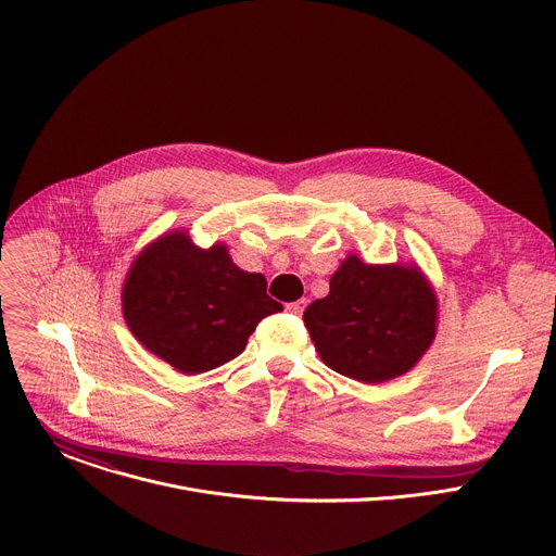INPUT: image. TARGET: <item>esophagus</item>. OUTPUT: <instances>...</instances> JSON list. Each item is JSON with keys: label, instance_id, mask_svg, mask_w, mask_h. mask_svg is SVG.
<instances>
[{"label": "esophagus", "instance_id": "esophagus-1", "mask_svg": "<svg viewBox=\"0 0 556 556\" xmlns=\"http://www.w3.org/2000/svg\"><path fill=\"white\" fill-rule=\"evenodd\" d=\"M286 309L294 316H301L303 309H305V299H299V301H292V303H286Z\"/></svg>", "mask_w": 556, "mask_h": 556}]
</instances>
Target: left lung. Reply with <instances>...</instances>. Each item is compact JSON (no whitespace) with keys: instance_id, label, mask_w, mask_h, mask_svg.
I'll return each mask as SVG.
<instances>
[{"instance_id":"8db88e82","label":"left lung","mask_w":556,"mask_h":556,"mask_svg":"<svg viewBox=\"0 0 556 556\" xmlns=\"http://www.w3.org/2000/svg\"><path fill=\"white\" fill-rule=\"evenodd\" d=\"M303 321L330 369L376 384L407 374L431 348L438 296L418 264H365L348 255L330 294L312 301Z\"/></svg>"}]
</instances>
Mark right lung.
Wrapping results in <instances>:
<instances>
[{
    "mask_svg": "<svg viewBox=\"0 0 556 556\" xmlns=\"http://www.w3.org/2000/svg\"><path fill=\"white\" fill-rule=\"evenodd\" d=\"M121 301L138 343L191 376L240 356L257 324L283 309L262 273L235 266L222 242L195 247L182 228L136 255Z\"/></svg>",
    "mask_w": 556,
    "mask_h": 556,
    "instance_id": "right-lung-1",
    "label": "right lung"
}]
</instances>
